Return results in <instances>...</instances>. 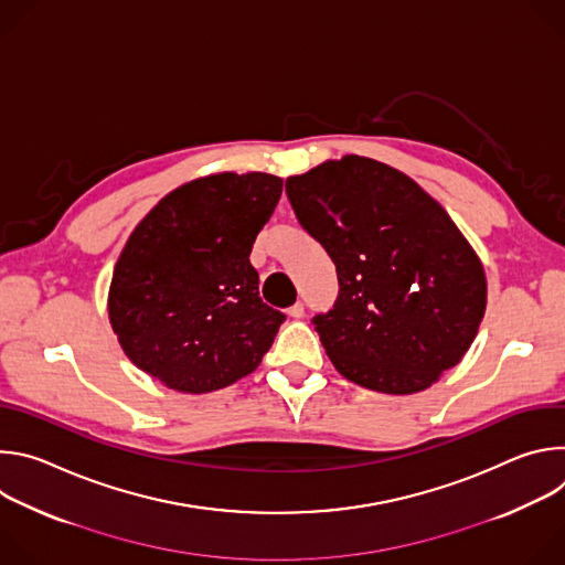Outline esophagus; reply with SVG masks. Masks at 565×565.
<instances>
[{
  "mask_svg": "<svg viewBox=\"0 0 565 565\" xmlns=\"http://www.w3.org/2000/svg\"><path fill=\"white\" fill-rule=\"evenodd\" d=\"M288 315H290L292 319H301V317H303V303H301V301L292 303V306L288 308Z\"/></svg>",
  "mask_w": 565,
  "mask_h": 565,
  "instance_id": "obj_1",
  "label": "esophagus"
}]
</instances>
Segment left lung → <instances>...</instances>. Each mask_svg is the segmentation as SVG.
<instances>
[{
	"mask_svg": "<svg viewBox=\"0 0 565 565\" xmlns=\"http://www.w3.org/2000/svg\"><path fill=\"white\" fill-rule=\"evenodd\" d=\"M286 194L338 270L340 295L312 324L347 380L409 395L462 360L486 315L488 281L438 201L355 153L286 179Z\"/></svg>",
	"mask_w": 565,
	"mask_h": 565,
	"instance_id": "left-lung-1",
	"label": "left lung"
}]
</instances>
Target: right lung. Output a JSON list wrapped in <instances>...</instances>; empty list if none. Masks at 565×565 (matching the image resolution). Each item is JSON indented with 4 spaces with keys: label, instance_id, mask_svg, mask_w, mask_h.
Returning a JSON list of instances; mask_svg holds the SVG:
<instances>
[{
    "label": "right lung",
    "instance_id": "add662e5",
    "mask_svg": "<svg viewBox=\"0 0 565 565\" xmlns=\"http://www.w3.org/2000/svg\"><path fill=\"white\" fill-rule=\"evenodd\" d=\"M284 181L212 174L190 181L136 225L109 288V321L127 358L181 393L250 375L286 315L259 297L250 264Z\"/></svg>",
    "mask_w": 565,
    "mask_h": 565
}]
</instances>
